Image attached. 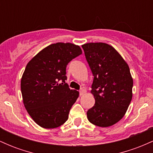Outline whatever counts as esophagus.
<instances>
[{"label":"esophagus","instance_id":"esophagus-1","mask_svg":"<svg viewBox=\"0 0 153 153\" xmlns=\"http://www.w3.org/2000/svg\"><path fill=\"white\" fill-rule=\"evenodd\" d=\"M85 92H86V91H85V89H83V88H81L80 91H79V93H80V96H82V95H83L84 94H85Z\"/></svg>","mask_w":153,"mask_h":153}]
</instances>
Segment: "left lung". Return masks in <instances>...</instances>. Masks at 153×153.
<instances>
[{"instance_id":"obj_1","label":"left lung","mask_w":153,"mask_h":153,"mask_svg":"<svg viewBox=\"0 0 153 153\" xmlns=\"http://www.w3.org/2000/svg\"><path fill=\"white\" fill-rule=\"evenodd\" d=\"M82 47L94 75L91 92L95 104L87 111L88 119L99 127H110L122 119L131 101L133 79L129 66L108 44L87 43Z\"/></svg>"}]
</instances>
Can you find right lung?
<instances>
[{
	"mask_svg": "<svg viewBox=\"0 0 153 153\" xmlns=\"http://www.w3.org/2000/svg\"><path fill=\"white\" fill-rule=\"evenodd\" d=\"M82 54L80 47L58 42L39 52L26 65L21 80L23 101L30 117L45 129L58 127L68 120L79 93L71 90L66 68Z\"/></svg>",
	"mask_w": 153,
	"mask_h": 153,
	"instance_id": "obj_1",
	"label": "right lung"
}]
</instances>
